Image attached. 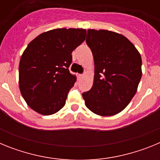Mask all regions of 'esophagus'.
<instances>
[{
	"label": "esophagus",
	"mask_w": 160,
	"mask_h": 160,
	"mask_svg": "<svg viewBox=\"0 0 160 160\" xmlns=\"http://www.w3.org/2000/svg\"><path fill=\"white\" fill-rule=\"evenodd\" d=\"M78 76V78H82V77H83V74L82 73H79Z\"/></svg>",
	"instance_id": "esophagus-1"
}]
</instances>
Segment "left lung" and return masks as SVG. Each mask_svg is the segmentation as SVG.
<instances>
[{"label":"left lung","instance_id":"8db88e82","mask_svg":"<svg viewBox=\"0 0 160 160\" xmlns=\"http://www.w3.org/2000/svg\"><path fill=\"white\" fill-rule=\"evenodd\" d=\"M87 44L94 61V83L82 94L87 108L101 116H111L127 107L142 77V59L123 35L109 30H87Z\"/></svg>","mask_w":160,"mask_h":160}]
</instances>
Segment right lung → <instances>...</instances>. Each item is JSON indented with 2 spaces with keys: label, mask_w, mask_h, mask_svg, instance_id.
Wrapping results in <instances>:
<instances>
[{
  "label": "right lung",
  "mask_w": 160,
  "mask_h": 160,
  "mask_svg": "<svg viewBox=\"0 0 160 160\" xmlns=\"http://www.w3.org/2000/svg\"><path fill=\"white\" fill-rule=\"evenodd\" d=\"M83 29H56L29 42L19 64V88L31 109L43 115L60 111L76 82L69 71L72 52L86 39Z\"/></svg>",
  "instance_id": "right-lung-1"
}]
</instances>
